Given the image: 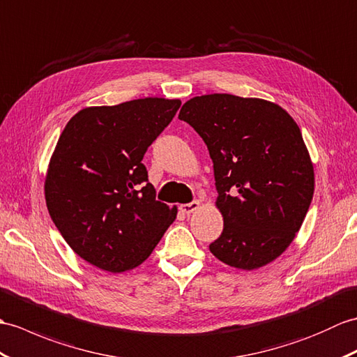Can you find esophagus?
Returning a JSON list of instances; mask_svg holds the SVG:
<instances>
[{
  "instance_id": "esophagus-1",
  "label": "esophagus",
  "mask_w": 357,
  "mask_h": 357,
  "mask_svg": "<svg viewBox=\"0 0 357 357\" xmlns=\"http://www.w3.org/2000/svg\"><path fill=\"white\" fill-rule=\"evenodd\" d=\"M199 208V201H192V202H188V204H182L181 206H179V210L184 213V214H190V213H193V211H196Z\"/></svg>"
}]
</instances>
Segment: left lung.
Masks as SVG:
<instances>
[{
	"label": "left lung",
	"mask_w": 357,
	"mask_h": 357,
	"mask_svg": "<svg viewBox=\"0 0 357 357\" xmlns=\"http://www.w3.org/2000/svg\"><path fill=\"white\" fill-rule=\"evenodd\" d=\"M179 120L208 149L223 231L211 254L252 271L292 243L313 197V165L301 130L283 107L261 98H190Z\"/></svg>",
	"instance_id": "8db88e82"
}]
</instances>
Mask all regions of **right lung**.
Segmentation results:
<instances>
[{
    "label": "right lung",
    "instance_id": "right-lung-1",
    "mask_svg": "<svg viewBox=\"0 0 357 357\" xmlns=\"http://www.w3.org/2000/svg\"><path fill=\"white\" fill-rule=\"evenodd\" d=\"M181 100L149 97L86 107L66 123L50 161L45 201L56 228L85 261L124 272L152 254L176 206L156 201L141 162Z\"/></svg>",
    "mask_w": 357,
    "mask_h": 357
}]
</instances>
